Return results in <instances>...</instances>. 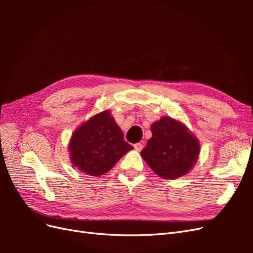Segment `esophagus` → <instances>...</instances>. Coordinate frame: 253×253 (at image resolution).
<instances>
[{
	"label": "esophagus",
	"mask_w": 253,
	"mask_h": 253,
	"mask_svg": "<svg viewBox=\"0 0 253 253\" xmlns=\"http://www.w3.org/2000/svg\"><path fill=\"white\" fill-rule=\"evenodd\" d=\"M134 148H135V150H137V151H141V150L143 149V144L140 143V142L135 143V144H134Z\"/></svg>",
	"instance_id": "obj_1"
}]
</instances>
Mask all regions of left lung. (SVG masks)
<instances>
[{
  "mask_svg": "<svg viewBox=\"0 0 253 253\" xmlns=\"http://www.w3.org/2000/svg\"><path fill=\"white\" fill-rule=\"evenodd\" d=\"M152 138L141 151L142 158L160 177L175 179L188 174L200 154V143L188 128L170 117L151 126Z\"/></svg>",
  "mask_w": 253,
  "mask_h": 253,
  "instance_id": "left-lung-1",
  "label": "left lung"
}]
</instances>
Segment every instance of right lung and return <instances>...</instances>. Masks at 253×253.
<instances>
[{"label": "right lung", "instance_id": "1", "mask_svg": "<svg viewBox=\"0 0 253 253\" xmlns=\"http://www.w3.org/2000/svg\"><path fill=\"white\" fill-rule=\"evenodd\" d=\"M133 147L109 111L95 115L76 131L70 142L73 166L83 173L99 176L110 171Z\"/></svg>", "mask_w": 253, "mask_h": 253}]
</instances>
